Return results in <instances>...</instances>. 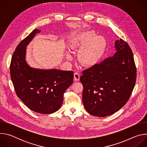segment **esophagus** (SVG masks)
Returning <instances> with one entry per match:
<instances>
[{
  "label": "esophagus",
  "instance_id": "esophagus-1",
  "mask_svg": "<svg viewBox=\"0 0 147 147\" xmlns=\"http://www.w3.org/2000/svg\"><path fill=\"white\" fill-rule=\"evenodd\" d=\"M80 74L78 72H76L74 74V79L75 81H79L80 80Z\"/></svg>",
  "mask_w": 147,
  "mask_h": 147
}]
</instances>
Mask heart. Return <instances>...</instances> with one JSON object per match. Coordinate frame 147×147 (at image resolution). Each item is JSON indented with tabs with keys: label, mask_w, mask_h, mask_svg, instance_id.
<instances>
[{
	"label": "heart",
	"mask_w": 147,
	"mask_h": 147,
	"mask_svg": "<svg viewBox=\"0 0 147 147\" xmlns=\"http://www.w3.org/2000/svg\"><path fill=\"white\" fill-rule=\"evenodd\" d=\"M70 47L73 49H79L78 59L86 66H92L100 61L107 48V40L103 36H97L93 31H87L73 38ZM67 58L71 59L70 52Z\"/></svg>",
	"instance_id": "heart-1"
}]
</instances>
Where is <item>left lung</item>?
Wrapping results in <instances>:
<instances>
[{
	"mask_svg": "<svg viewBox=\"0 0 147 147\" xmlns=\"http://www.w3.org/2000/svg\"><path fill=\"white\" fill-rule=\"evenodd\" d=\"M116 53L84 70L82 102L87 111L105 117L120 109L129 99L136 84L137 70L133 54L122 39L116 40Z\"/></svg>",
	"mask_w": 147,
	"mask_h": 147,
	"instance_id": "1",
	"label": "left lung"
}]
</instances>
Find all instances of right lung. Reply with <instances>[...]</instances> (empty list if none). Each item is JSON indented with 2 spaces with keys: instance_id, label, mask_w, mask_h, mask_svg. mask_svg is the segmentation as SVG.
<instances>
[{
  "instance_id": "1",
  "label": "right lung",
  "mask_w": 147,
  "mask_h": 147,
  "mask_svg": "<svg viewBox=\"0 0 147 147\" xmlns=\"http://www.w3.org/2000/svg\"><path fill=\"white\" fill-rule=\"evenodd\" d=\"M40 32L34 30L16 47L10 63V77L17 96L30 109L51 114L60 109L63 94L73 82L74 72L33 69L28 65L26 46Z\"/></svg>"
}]
</instances>
